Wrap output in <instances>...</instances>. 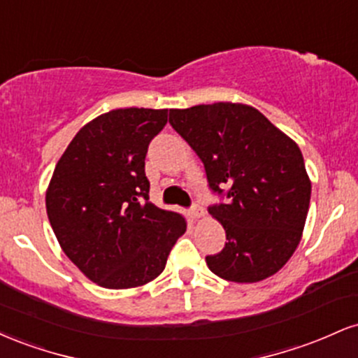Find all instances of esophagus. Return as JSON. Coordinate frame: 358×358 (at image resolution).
<instances>
[{
	"mask_svg": "<svg viewBox=\"0 0 358 358\" xmlns=\"http://www.w3.org/2000/svg\"><path fill=\"white\" fill-rule=\"evenodd\" d=\"M190 213H192L193 219H200V217L205 215V210H203V207L200 203H193L192 208H190Z\"/></svg>",
	"mask_w": 358,
	"mask_h": 358,
	"instance_id": "obj_1",
	"label": "esophagus"
}]
</instances>
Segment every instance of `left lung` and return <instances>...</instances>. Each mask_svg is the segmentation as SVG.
<instances>
[{
  "label": "left lung",
  "mask_w": 358,
  "mask_h": 358,
  "mask_svg": "<svg viewBox=\"0 0 358 358\" xmlns=\"http://www.w3.org/2000/svg\"><path fill=\"white\" fill-rule=\"evenodd\" d=\"M170 124L199 155L208 205L224 225L225 248L208 269L232 282L273 276L296 250L310 208L311 183L293 139L257 109L232 102L170 109Z\"/></svg>",
  "instance_id": "8db88e82"
}]
</instances>
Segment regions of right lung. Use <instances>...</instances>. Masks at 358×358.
<instances>
[{
	"instance_id": "add662e5",
	"label": "right lung",
	"mask_w": 358,
	"mask_h": 358,
	"mask_svg": "<svg viewBox=\"0 0 358 358\" xmlns=\"http://www.w3.org/2000/svg\"><path fill=\"white\" fill-rule=\"evenodd\" d=\"M168 109H114L85 124L57 163L47 215L60 248L90 281L127 289L163 273L187 231L150 202L145 158Z\"/></svg>"
}]
</instances>
